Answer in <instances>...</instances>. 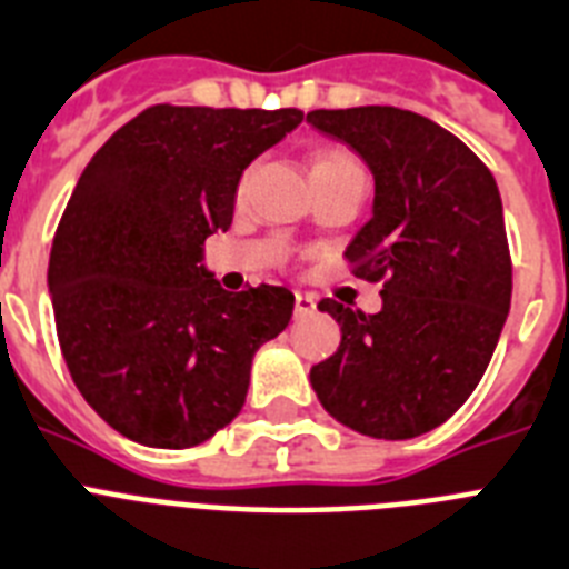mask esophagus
Returning <instances> with one entry per match:
<instances>
[{"instance_id":"34e87169","label":"esophagus","mask_w":569,"mask_h":569,"mask_svg":"<svg viewBox=\"0 0 569 569\" xmlns=\"http://www.w3.org/2000/svg\"><path fill=\"white\" fill-rule=\"evenodd\" d=\"M315 312H318V298L315 295H303V291H295V315L298 318H309Z\"/></svg>"}]
</instances>
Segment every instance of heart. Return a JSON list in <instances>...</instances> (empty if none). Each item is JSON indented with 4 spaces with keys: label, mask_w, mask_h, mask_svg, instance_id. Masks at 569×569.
<instances>
[{
    "label": "heart",
    "mask_w": 569,
    "mask_h": 569,
    "mask_svg": "<svg viewBox=\"0 0 569 569\" xmlns=\"http://www.w3.org/2000/svg\"><path fill=\"white\" fill-rule=\"evenodd\" d=\"M346 171H358L363 174V166L346 146H323L312 154V177L326 174H346ZM243 189V186H240Z\"/></svg>",
    "instance_id": "1"
}]
</instances>
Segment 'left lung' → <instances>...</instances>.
<instances>
[{"label":"left lung","instance_id":"1","mask_svg":"<svg viewBox=\"0 0 569 569\" xmlns=\"http://www.w3.org/2000/svg\"><path fill=\"white\" fill-rule=\"evenodd\" d=\"M306 120L372 168V220L343 257L355 278L383 283L378 315L320 300L343 335L309 378L343 427L415 438L472 395L510 312L512 260L496 177L447 128L403 108H320Z\"/></svg>","mask_w":569,"mask_h":569}]
</instances>
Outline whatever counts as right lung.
I'll use <instances>...</instances> for the list:
<instances>
[{"mask_svg": "<svg viewBox=\"0 0 569 569\" xmlns=\"http://www.w3.org/2000/svg\"><path fill=\"white\" fill-rule=\"evenodd\" d=\"M300 120V108L162 102L79 177L48 263L57 338L82 398L131 441H209L243 409L257 349L289 326V289L231 295L200 260L231 226L243 168Z\"/></svg>", "mask_w": 569, "mask_h": 569, "instance_id": "1", "label": "right lung"}]
</instances>
